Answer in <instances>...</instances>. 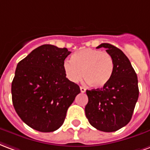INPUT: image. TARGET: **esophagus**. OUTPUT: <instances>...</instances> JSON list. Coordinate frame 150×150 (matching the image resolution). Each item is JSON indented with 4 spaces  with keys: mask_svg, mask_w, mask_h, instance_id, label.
I'll return each mask as SVG.
<instances>
[{
    "mask_svg": "<svg viewBox=\"0 0 150 150\" xmlns=\"http://www.w3.org/2000/svg\"><path fill=\"white\" fill-rule=\"evenodd\" d=\"M80 89H81V93H85L86 91V88H84V87H80Z\"/></svg>",
    "mask_w": 150,
    "mask_h": 150,
    "instance_id": "esophagus-1",
    "label": "esophagus"
}]
</instances>
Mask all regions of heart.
Listing matches in <instances>:
<instances>
[{
  "mask_svg": "<svg viewBox=\"0 0 150 150\" xmlns=\"http://www.w3.org/2000/svg\"><path fill=\"white\" fill-rule=\"evenodd\" d=\"M63 69L66 77L72 82L79 81L83 76L89 86L102 88L111 79L114 64L108 52L85 49L75 52L72 60H64Z\"/></svg>",
  "mask_w": 150,
  "mask_h": 150,
  "instance_id": "1",
  "label": "heart"
}]
</instances>
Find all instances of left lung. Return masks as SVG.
<instances>
[{
    "label": "left lung",
    "mask_w": 150,
    "mask_h": 150,
    "mask_svg": "<svg viewBox=\"0 0 150 150\" xmlns=\"http://www.w3.org/2000/svg\"><path fill=\"white\" fill-rule=\"evenodd\" d=\"M112 57L114 69L102 88L86 90L88 101L85 108L92 126L103 132H114L130 121L139 96L138 81L129 60L118 48L100 44Z\"/></svg>",
    "instance_id": "left-lung-1"
}]
</instances>
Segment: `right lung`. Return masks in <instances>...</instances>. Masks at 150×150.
Masks as SVG:
<instances>
[{
  "label": "right lung",
  "mask_w": 150,
  "mask_h": 150,
  "mask_svg": "<svg viewBox=\"0 0 150 150\" xmlns=\"http://www.w3.org/2000/svg\"><path fill=\"white\" fill-rule=\"evenodd\" d=\"M70 53L66 48L43 45L17 64L11 89L13 104L21 119L33 129H58L81 92L63 69Z\"/></svg>",
  "instance_id": "obj_1"
}]
</instances>
